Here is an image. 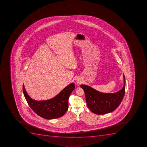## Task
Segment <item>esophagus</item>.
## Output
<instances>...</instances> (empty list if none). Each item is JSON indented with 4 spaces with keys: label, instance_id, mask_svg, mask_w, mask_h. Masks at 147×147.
<instances>
[{
    "label": "esophagus",
    "instance_id": "1",
    "mask_svg": "<svg viewBox=\"0 0 147 147\" xmlns=\"http://www.w3.org/2000/svg\"><path fill=\"white\" fill-rule=\"evenodd\" d=\"M77 83L78 84H80V82H79V81H78V82H77Z\"/></svg>",
    "mask_w": 147,
    "mask_h": 147
}]
</instances>
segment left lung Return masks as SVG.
Returning <instances> with one entry per match:
<instances>
[{"instance_id": "8db88e82", "label": "left lung", "mask_w": 147, "mask_h": 147, "mask_svg": "<svg viewBox=\"0 0 147 147\" xmlns=\"http://www.w3.org/2000/svg\"><path fill=\"white\" fill-rule=\"evenodd\" d=\"M124 86L115 93H103L91 86L82 85L80 87L85 94L86 105L92 112L97 115H104L112 112L120 105L124 96L126 80L123 74Z\"/></svg>"}]
</instances>
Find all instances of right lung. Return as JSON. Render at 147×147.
Listing matches in <instances>:
<instances>
[{
  "label": "right lung",
  "instance_id": "right-lung-1",
  "mask_svg": "<svg viewBox=\"0 0 147 147\" xmlns=\"http://www.w3.org/2000/svg\"><path fill=\"white\" fill-rule=\"evenodd\" d=\"M75 88L74 83L50 100L37 101L30 97L23 86L24 95L31 109L36 114L47 120L58 118L64 115L68 110V99Z\"/></svg>",
  "mask_w": 147,
  "mask_h": 147
}]
</instances>
